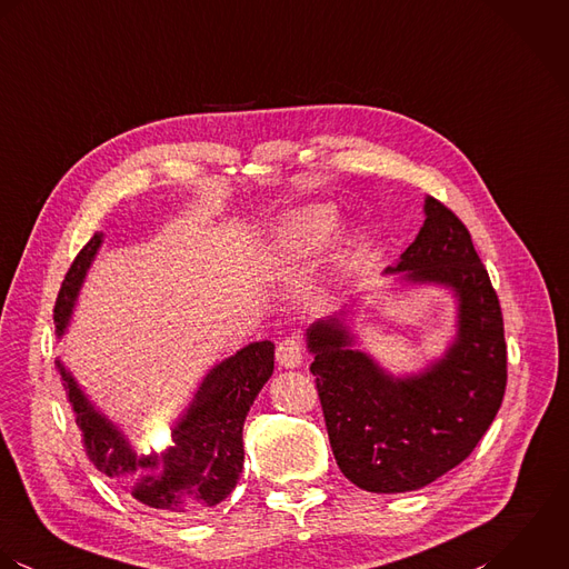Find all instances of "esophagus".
Instances as JSON below:
<instances>
[{"label": "esophagus", "instance_id": "esophagus-1", "mask_svg": "<svg viewBox=\"0 0 569 569\" xmlns=\"http://www.w3.org/2000/svg\"><path fill=\"white\" fill-rule=\"evenodd\" d=\"M303 358H306V347H303L301 339L288 337V339H283V341L277 345V362L281 367L295 369V367H299L303 362Z\"/></svg>", "mask_w": 569, "mask_h": 569}]
</instances>
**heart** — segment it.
Listing matches in <instances>:
<instances>
[{"label":"heart","instance_id":"heart-1","mask_svg":"<svg viewBox=\"0 0 569 569\" xmlns=\"http://www.w3.org/2000/svg\"><path fill=\"white\" fill-rule=\"evenodd\" d=\"M339 213L332 204H312L297 211L279 230V250L288 261H312L332 237Z\"/></svg>","mask_w":569,"mask_h":569}]
</instances>
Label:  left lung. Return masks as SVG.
Returning a JSON list of instances; mask_svg holds the SVG:
<instances>
[{
  "label": "left lung",
  "mask_w": 569,
  "mask_h": 569,
  "mask_svg": "<svg viewBox=\"0 0 569 569\" xmlns=\"http://www.w3.org/2000/svg\"><path fill=\"white\" fill-rule=\"evenodd\" d=\"M425 227L389 272L449 286L459 330L447 356L420 376L391 378L351 349L339 319L308 330L332 453L342 475L369 492L418 490L475 451L492 425L508 380L503 317L468 228L436 198Z\"/></svg>",
  "instance_id": "obj_1"
}]
</instances>
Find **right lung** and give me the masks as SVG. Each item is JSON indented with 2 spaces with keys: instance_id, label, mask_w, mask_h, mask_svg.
I'll return each mask as SVG.
<instances>
[{
  "instance_id": "obj_1",
  "label": "right lung",
  "mask_w": 569,
  "mask_h": 569,
  "mask_svg": "<svg viewBox=\"0 0 569 569\" xmlns=\"http://www.w3.org/2000/svg\"><path fill=\"white\" fill-rule=\"evenodd\" d=\"M101 239L103 234L97 232L81 248L61 283L54 303L59 337L68 326ZM57 365L92 463L108 477L118 479L122 490L142 506L191 515L218 506L237 486L243 468V420L252 400L272 376L274 345L252 342L213 367L173 429L176 447L160 457H136L114 425L88 402L61 362Z\"/></svg>"
}]
</instances>
